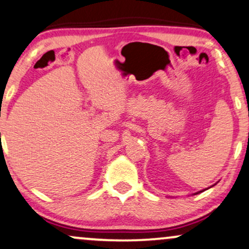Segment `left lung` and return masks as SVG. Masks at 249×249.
Here are the masks:
<instances>
[{
	"mask_svg": "<svg viewBox=\"0 0 249 249\" xmlns=\"http://www.w3.org/2000/svg\"><path fill=\"white\" fill-rule=\"evenodd\" d=\"M213 185H215V184H213ZM213 185H212V187H213ZM211 188V187H210ZM204 190H206V189H204ZM204 190H200V191H198V193H196V194H194V195H197V194H199V193H202V191H204Z\"/></svg>",
	"mask_w": 249,
	"mask_h": 249,
	"instance_id": "left-lung-1",
	"label": "left lung"
}]
</instances>
